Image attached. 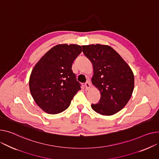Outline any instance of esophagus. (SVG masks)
Returning a JSON list of instances; mask_svg holds the SVG:
<instances>
[{
	"label": "esophagus",
	"instance_id": "esophagus-1",
	"mask_svg": "<svg viewBox=\"0 0 159 159\" xmlns=\"http://www.w3.org/2000/svg\"><path fill=\"white\" fill-rule=\"evenodd\" d=\"M85 86H86V89L87 90H88V89L90 88V87H91V84H90L89 81H88V82H86L85 83Z\"/></svg>",
	"mask_w": 159,
	"mask_h": 159
}]
</instances>
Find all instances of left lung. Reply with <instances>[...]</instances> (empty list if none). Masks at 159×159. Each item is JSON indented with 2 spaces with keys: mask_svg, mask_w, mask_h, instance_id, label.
<instances>
[{
  "mask_svg": "<svg viewBox=\"0 0 159 159\" xmlns=\"http://www.w3.org/2000/svg\"><path fill=\"white\" fill-rule=\"evenodd\" d=\"M82 47L84 54L93 65L91 82L101 94L99 102L91 104V108L103 116L117 113L132 97L134 88L132 69L109 45L93 44Z\"/></svg>",
  "mask_w": 159,
  "mask_h": 159,
  "instance_id": "8db88e82",
  "label": "left lung"
}]
</instances>
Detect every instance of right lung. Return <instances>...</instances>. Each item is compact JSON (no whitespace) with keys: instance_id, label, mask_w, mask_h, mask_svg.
<instances>
[{"instance_id":"add662e5","label":"right lung","mask_w":159,"mask_h":159,"mask_svg":"<svg viewBox=\"0 0 159 159\" xmlns=\"http://www.w3.org/2000/svg\"><path fill=\"white\" fill-rule=\"evenodd\" d=\"M82 52L80 45L59 44L36 63L29 78L34 102L44 112L56 114L65 111L80 89L72 64Z\"/></svg>"}]
</instances>
